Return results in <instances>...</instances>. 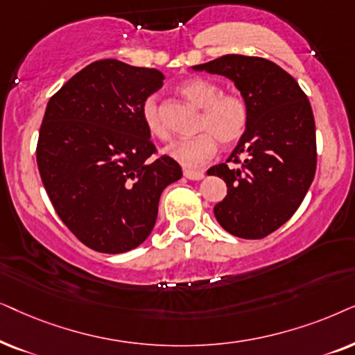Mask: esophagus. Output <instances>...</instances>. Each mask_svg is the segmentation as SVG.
Returning a JSON list of instances; mask_svg holds the SVG:
<instances>
[{"mask_svg": "<svg viewBox=\"0 0 355 355\" xmlns=\"http://www.w3.org/2000/svg\"><path fill=\"white\" fill-rule=\"evenodd\" d=\"M183 175H185L188 180H201V178H205V172H201V170H185Z\"/></svg>", "mask_w": 355, "mask_h": 355, "instance_id": "esophagus-1", "label": "esophagus"}]
</instances>
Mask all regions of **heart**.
<instances>
[{
    "label": "heart",
    "instance_id": "obj_1",
    "mask_svg": "<svg viewBox=\"0 0 355 355\" xmlns=\"http://www.w3.org/2000/svg\"><path fill=\"white\" fill-rule=\"evenodd\" d=\"M178 92L193 105L202 108L196 126L200 135L175 141L165 150L183 167H201L216 155L217 141L224 146H232L247 133L250 107L240 94L222 92L219 84L206 78L188 79L178 86ZM141 118L153 138L168 139V130L160 115L157 96L144 98L141 103Z\"/></svg>",
    "mask_w": 355,
    "mask_h": 355
}]
</instances>
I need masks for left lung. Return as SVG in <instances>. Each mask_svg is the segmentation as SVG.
<instances>
[{
	"instance_id": "8db88e82",
	"label": "left lung",
	"mask_w": 355,
	"mask_h": 355,
	"mask_svg": "<svg viewBox=\"0 0 355 355\" xmlns=\"http://www.w3.org/2000/svg\"><path fill=\"white\" fill-rule=\"evenodd\" d=\"M193 69L225 76L248 102L247 133L225 164L207 175L227 185L214 206L222 229L240 239H264L294 216L313 182L316 136L309 98L289 73L259 56L224 55Z\"/></svg>"
}]
</instances>
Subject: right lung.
<instances>
[{
    "label": "right lung",
    "instance_id": "add662e5",
    "mask_svg": "<svg viewBox=\"0 0 355 355\" xmlns=\"http://www.w3.org/2000/svg\"><path fill=\"white\" fill-rule=\"evenodd\" d=\"M164 74L118 60H98L51 96L37 143L46 195L86 247L125 253L149 237L164 188L182 167L157 153L141 103Z\"/></svg>",
    "mask_w": 355,
    "mask_h": 355
}]
</instances>
